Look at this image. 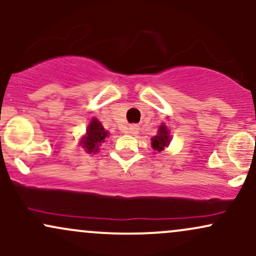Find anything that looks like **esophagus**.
Listing matches in <instances>:
<instances>
[{"label": "esophagus", "mask_w": 256, "mask_h": 256, "mask_svg": "<svg viewBox=\"0 0 256 256\" xmlns=\"http://www.w3.org/2000/svg\"><path fill=\"white\" fill-rule=\"evenodd\" d=\"M138 131H140V128H138L137 125H130L128 128V130H126V134H131V136H134V134H138Z\"/></svg>", "instance_id": "1"}]
</instances>
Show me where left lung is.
Returning a JSON list of instances; mask_svg holds the SVG:
<instances>
[{
  "mask_svg": "<svg viewBox=\"0 0 256 256\" xmlns=\"http://www.w3.org/2000/svg\"><path fill=\"white\" fill-rule=\"evenodd\" d=\"M171 142V136H170L168 128H166L165 124H162L158 128V134L152 138V146L154 150L162 152L166 146H170Z\"/></svg>",
  "mask_w": 256,
  "mask_h": 256,
  "instance_id": "1",
  "label": "left lung"
}]
</instances>
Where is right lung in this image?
<instances>
[{
	"label": "right lung",
	"mask_w": 256,
	"mask_h": 256,
	"mask_svg": "<svg viewBox=\"0 0 256 256\" xmlns=\"http://www.w3.org/2000/svg\"><path fill=\"white\" fill-rule=\"evenodd\" d=\"M108 134H110L104 130L101 122L96 118H92L90 124L88 125L86 134H85V136L82 137L80 146H83L84 150L88 154H95V152H98V146H101V143L104 142Z\"/></svg>",
	"instance_id": "add662e5"
}]
</instances>
